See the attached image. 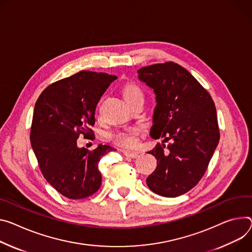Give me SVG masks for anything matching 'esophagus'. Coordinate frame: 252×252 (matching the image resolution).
Wrapping results in <instances>:
<instances>
[{"label": "esophagus", "mask_w": 252, "mask_h": 252, "mask_svg": "<svg viewBox=\"0 0 252 252\" xmlns=\"http://www.w3.org/2000/svg\"><path fill=\"white\" fill-rule=\"evenodd\" d=\"M124 155L126 156V157H128V158H138L139 157V154L138 153H135V152H130V151H124Z\"/></svg>", "instance_id": "1"}]
</instances>
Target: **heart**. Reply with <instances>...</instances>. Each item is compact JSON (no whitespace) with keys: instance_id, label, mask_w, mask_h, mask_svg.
Here are the masks:
<instances>
[{"instance_id":"b5f03b06","label":"heart","mask_w":252,"mask_h":252,"mask_svg":"<svg viewBox=\"0 0 252 252\" xmlns=\"http://www.w3.org/2000/svg\"><path fill=\"white\" fill-rule=\"evenodd\" d=\"M124 97L126 100V102L136 98L143 96L142 89L134 83H126L124 86L123 89ZM142 132V128L139 126H131L126 127L124 129H120L111 133V140L113 143L121 146V147H126L130 148L133 147L136 142H138V135Z\"/></svg>"}]
</instances>
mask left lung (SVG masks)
Here are the masks:
<instances>
[{"label":"left lung","instance_id":"1","mask_svg":"<svg viewBox=\"0 0 252 252\" xmlns=\"http://www.w3.org/2000/svg\"><path fill=\"white\" fill-rule=\"evenodd\" d=\"M138 74L156 95L150 134L163 139L148 152L157 168L147 185L158 195L178 197L198 184L219 143L216 107L207 90L177 63L142 67Z\"/></svg>","mask_w":252,"mask_h":252}]
</instances>
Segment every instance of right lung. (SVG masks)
<instances>
[{
    "label": "right lung",
    "instance_id": "add662e5",
    "mask_svg": "<svg viewBox=\"0 0 252 252\" xmlns=\"http://www.w3.org/2000/svg\"><path fill=\"white\" fill-rule=\"evenodd\" d=\"M118 77L80 71L43 90L34 107L30 140L40 170L49 184L69 199L94 194L101 185L100 158L116 151L99 144L94 151L77 146L82 133H93L95 108Z\"/></svg>",
    "mask_w": 252,
    "mask_h": 252
}]
</instances>
